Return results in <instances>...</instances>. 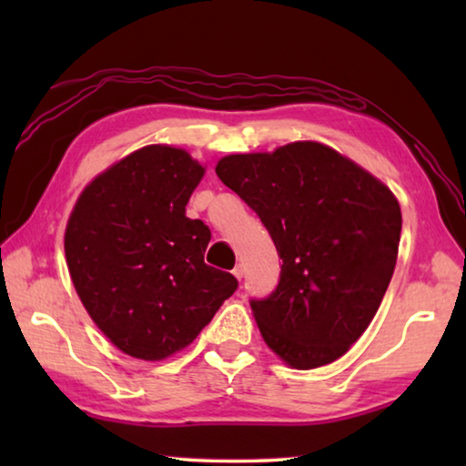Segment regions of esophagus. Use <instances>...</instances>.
Here are the masks:
<instances>
[{"instance_id":"34e87169","label":"esophagus","mask_w":466,"mask_h":466,"mask_svg":"<svg viewBox=\"0 0 466 466\" xmlns=\"http://www.w3.org/2000/svg\"><path fill=\"white\" fill-rule=\"evenodd\" d=\"M232 273H234L236 279H242V278H244V267H242V265H236Z\"/></svg>"}]
</instances>
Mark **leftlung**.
Here are the masks:
<instances>
[{"mask_svg":"<svg viewBox=\"0 0 466 466\" xmlns=\"http://www.w3.org/2000/svg\"><path fill=\"white\" fill-rule=\"evenodd\" d=\"M216 172L261 219L283 263L271 294L250 299L265 343L299 370L341 358L372 322L397 265L394 195L314 141L226 156Z\"/></svg>","mask_w":466,"mask_h":466,"instance_id":"1","label":"left lung"}]
</instances>
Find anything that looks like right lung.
Here are the masks:
<instances>
[{"label": "right lung", "mask_w": 466, "mask_h": 466, "mask_svg": "<svg viewBox=\"0 0 466 466\" xmlns=\"http://www.w3.org/2000/svg\"><path fill=\"white\" fill-rule=\"evenodd\" d=\"M203 172L185 149L147 146L86 187L69 218L77 296L127 356L156 361L183 350L238 288L203 261L211 232L187 218Z\"/></svg>", "instance_id": "right-lung-1"}]
</instances>
